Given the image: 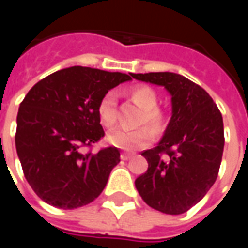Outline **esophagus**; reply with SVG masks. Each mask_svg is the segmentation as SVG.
I'll return each mask as SVG.
<instances>
[{
  "label": "esophagus",
  "mask_w": 248,
  "mask_h": 248,
  "mask_svg": "<svg viewBox=\"0 0 248 248\" xmlns=\"http://www.w3.org/2000/svg\"><path fill=\"white\" fill-rule=\"evenodd\" d=\"M121 159H122V161H127V159H130V154L122 153V154H121Z\"/></svg>",
  "instance_id": "34e87169"
}]
</instances>
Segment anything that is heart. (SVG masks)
I'll use <instances>...</instances> for the list:
<instances>
[{"mask_svg":"<svg viewBox=\"0 0 248 248\" xmlns=\"http://www.w3.org/2000/svg\"><path fill=\"white\" fill-rule=\"evenodd\" d=\"M130 98L134 101L142 110L140 118V124H149V127H140L138 130L117 129L108 133V140L110 145L122 150H135L149 145L153 140V131L159 134L165 129V113L161 108H156L158 95L149 86L138 85L134 86L129 93ZM98 118L105 127H113L117 124L118 113H117V99L113 92L106 93L98 105Z\"/></svg>","mask_w":248,"mask_h":248,"instance_id":"heart-1","label":"heart"}]
</instances>
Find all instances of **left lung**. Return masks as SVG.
Instances as JSON below:
<instances>
[{
	"label": "left lung",
	"instance_id": "left-lung-1",
	"mask_svg": "<svg viewBox=\"0 0 248 248\" xmlns=\"http://www.w3.org/2000/svg\"><path fill=\"white\" fill-rule=\"evenodd\" d=\"M165 86L172 115L156 147L142 155L149 163L135 187L150 207L179 215L195 206L218 177L224 147L222 114L213 98L186 77L169 71L131 74Z\"/></svg>",
	"mask_w": 248,
	"mask_h": 248
}]
</instances>
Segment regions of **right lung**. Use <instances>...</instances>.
Listing matches in <instances>:
<instances>
[{
    "instance_id": "add662e5",
    "label": "right lung",
    "mask_w": 248,
    "mask_h": 248,
    "mask_svg": "<svg viewBox=\"0 0 248 248\" xmlns=\"http://www.w3.org/2000/svg\"><path fill=\"white\" fill-rule=\"evenodd\" d=\"M131 73L73 66L37 82L19 105L16 149L24 175L44 202L71 210L93 202L119 163L117 147L82 153L103 138L98 105Z\"/></svg>"
}]
</instances>
